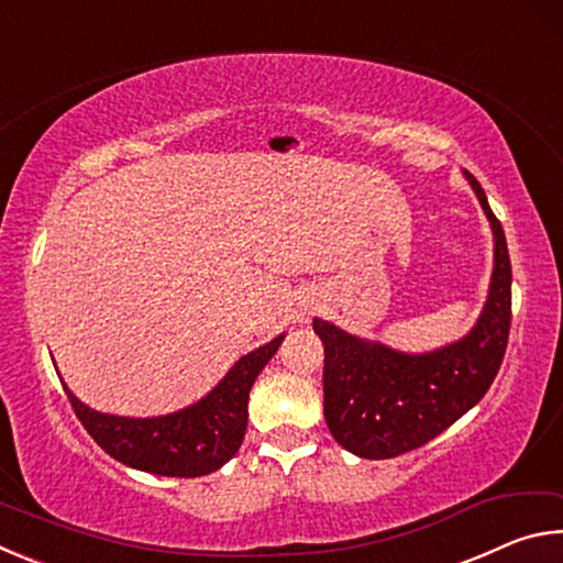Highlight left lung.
Segmentation results:
<instances>
[{
  "mask_svg": "<svg viewBox=\"0 0 563 563\" xmlns=\"http://www.w3.org/2000/svg\"><path fill=\"white\" fill-rule=\"evenodd\" d=\"M466 178L497 238L489 300L470 335L427 355H402L312 320L325 345L322 393L330 434L365 460H389L434 440L487 395L501 367L511 328L509 247L479 180Z\"/></svg>",
  "mask_w": 563,
  "mask_h": 563,
  "instance_id": "1",
  "label": "left lung"
}]
</instances>
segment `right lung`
<instances>
[{
    "mask_svg": "<svg viewBox=\"0 0 563 563\" xmlns=\"http://www.w3.org/2000/svg\"><path fill=\"white\" fill-rule=\"evenodd\" d=\"M283 335L241 357L211 395L180 412L129 419L93 412L69 389L74 415L113 460L161 476H203L231 460L247 427V397L261 369L278 352Z\"/></svg>",
    "mask_w": 563,
    "mask_h": 563,
    "instance_id": "right-lung-1",
    "label": "right lung"
}]
</instances>
